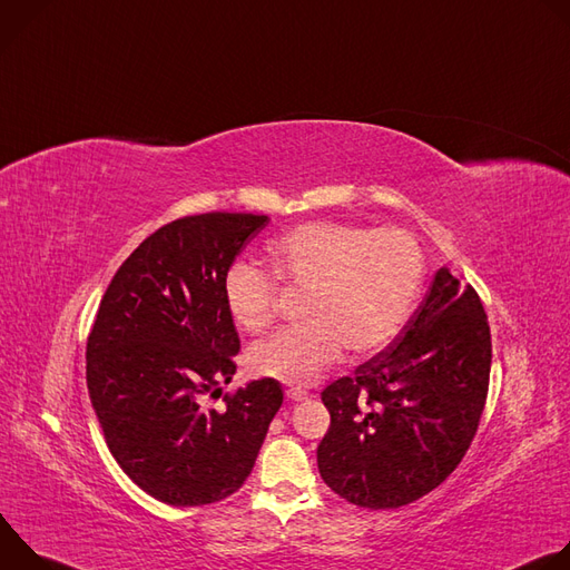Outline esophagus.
I'll use <instances>...</instances> for the list:
<instances>
[{"instance_id":"1","label":"esophagus","mask_w":570,"mask_h":570,"mask_svg":"<svg viewBox=\"0 0 570 570\" xmlns=\"http://www.w3.org/2000/svg\"><path fill=\"white\" fill-rule=\"evenodd\" d=\"M286 394H288V399H293V401H308V399H311V392H306V390H302V387H288Z\"/></svg>"}]
</instances>
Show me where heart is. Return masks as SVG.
<instances>
[{
  "mask_svg": "<svg viewBox=\"0 0 570 570\" xmlns=\"http://www.w3.org/2000/svg\"><path fill=\"white\" fill-rule=\"evenodd\" d=\"M268 262L286 291L304 293L299 313L308 324L262 341L250 365L288 385L313 383L341 358L343 345L354 354L385 345L409 317L424 279L420 243L399 227L370 232L311 220L275 238ZM274 281L246 264L227 273L225 302L240 330L262 332L273 322L279 295Z\"/></svg>",
  "mask_w": 570,
  "mask_h": 570,
  "instance_id": "obj_1",
  "label": "heart"
}]
</instances>
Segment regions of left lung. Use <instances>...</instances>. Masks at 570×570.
I'll return each instance as SVG.
<instances>
[{
    "label": "left lung",
    "mask_w": 570,
    "mask_h": 570,
    "mask_svg": "<svg viewBox=\"0 0 570 570\" xmlns=\"http://www.w3.org/2000/svg\"><path fill=\"white\" fill-rule=\"evenodd\" d=\"M490 370L482 302L440 268L394 341L322 390L332 415L317 446L322 480L367 510H396L433 492L478 431Z\"/></svg>",
    "instance_id": "1"
}]
</instances>
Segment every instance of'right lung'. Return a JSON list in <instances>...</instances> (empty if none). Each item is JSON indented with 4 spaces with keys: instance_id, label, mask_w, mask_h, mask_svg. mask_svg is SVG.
<instances>
[{
    "instance_id": "obj_1",
    "label": "right lung",
    "mask_w": 570,
    "mask_h": 570,
    "mask_svg": "<svg viewBox=\"0 0 570 570\" xmlns=\"http://www.w3.org/2000/svg\"><path fill=\"white\" fill-rule=\"evenodd\" d=\"M268 216L209 212L155 229L115 273L88 336V390L108 449L148 497L227 499L255 466L284 401L259 379L220 396L240 350L225 302L236 255Z\"/></svg>"
}]
</instances>
